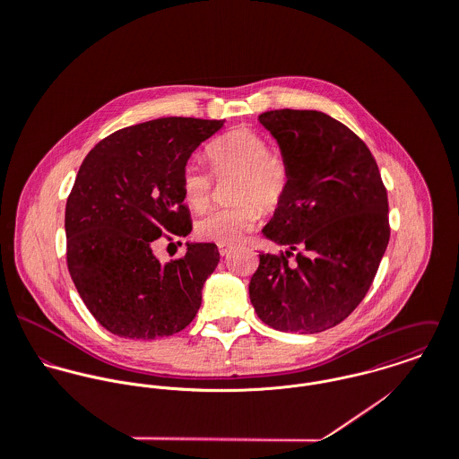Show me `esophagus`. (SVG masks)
Returning a JSON list of instances; mask_svg holds the SVG:
<instances>
[{
	"mask_svg": "<svg viewBox=\"0 0 459 459\" xmlns=\"http://www.w3.org/2000/svg\"><path fill=\"white\" fill-rule=\"evenodd\" d=\"M231 251H233V247H231V246L219 244V255H221V256H228V255H231Z\"/></svg>",
	"mask_w": 459,
	"mask_h": 459,
	"instance_id": "34e87169",
	"label": "esophagus"
}]
</instances>
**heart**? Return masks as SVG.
Listing matches in <instances>:
<instances>
[{"instance_id":"1","label":"heart","mask_w":459,"mask_h":459,"mask_svg":"<svg viewBox=\"0 0 459 459\" xmlns=\"http://www.w3.org/2000/svg\"><path fill=\"white\" fill-rule=\"evenodd\" d=\"M206 159L217 177L235 175L231 206L206 212L196 224L203 240L231 246L240 242L264 212L281 204L290 189V168L260 134L249 129L228 132L206 146ZM182 193L186 203L203 210L210 197V175L189 164L182 171Z\"/></svg>"}]
</instances>
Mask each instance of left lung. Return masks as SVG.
<instances>
[{"instance_id":"left-lung-1","label":"left lung","mask_w":459,"mask_h":459,"mask_svg":"<svg viewBox=\"0 0 459 459\" xmlns=\"http://www.w3.org/2000/svg\"><path fill=\"white\" fill-rule=\"evenodd\" d=\"M258 120L290 168V189L262 230L286 251L260 255L249 297L268 327L322 332L351 315L377 275L391 237L387 191L364 141L325 113L279 109Z\"/></svg>"}]
</instances>
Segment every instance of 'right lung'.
<instances>
[{
	"instance_id": "right-lung-1",
	"label": "right lung",
	"mask_w": 459,
	"mask_h": 459,
	"mask_svg": "<svg viewBox=\"0 0 459 459\" xmlns=\"http://www.w3.org/2000/svg\"><path fill=\"white\" fill-rule=\"evenodd\" d=\"M222 120L157 118L102 139L82 160L66 199V264L93 318L127 339L187 327L219 263L215 244L186 242L182 260L162 263V231H193L182 171Z\"/></svg>"
}]
</instances>
